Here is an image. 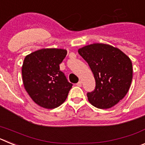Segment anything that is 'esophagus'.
I'll return each mask as SVG.
<instances>
[{
	"mask_svg": "<svg viewBox=\"0 0 145 145\" xmlns=\"http://www.w3.org/2000/svg\"><path fill=\"white\" fill-rule=\"evenodd\" d=\"M76 85L78 86H80V87L82 86V81H80H80H79L78 83V84H76Z\"/></svg>",
	"mask_w": 145,
	"mask_h": 145,
	"instance_id": "34e87169",
	"label": "esophagus"
}]
</instances>
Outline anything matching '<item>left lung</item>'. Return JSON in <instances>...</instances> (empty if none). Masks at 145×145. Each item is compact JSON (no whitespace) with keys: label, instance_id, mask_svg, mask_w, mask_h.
<instances>
[{"label":"left lung","instance_id":"1","mask_svg":"<svg viewBox=\"0 0 145 145\" xmlns=\"http://www.w3.org/2000/svg\"><path fill=\"white\" fill-rule=\"evenodd\" d=\"M93 74L95 89L87 93L92 105L108 109L116 105L130 88L133 76L130 58L118 48L104 43H93L78 49Z\"/></svg>","mask_w":145,"mask_h":145}]
</instances>
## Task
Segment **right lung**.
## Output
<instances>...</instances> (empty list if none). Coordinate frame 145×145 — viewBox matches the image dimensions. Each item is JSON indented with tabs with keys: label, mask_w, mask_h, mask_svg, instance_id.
<instances>
[{
	"label": "right lung",
	"mask_w": 145,
	"mask_h": 145,
	"mask_svg": "<svg viewBox=\"0 0 145 145\" xmlns=\"http://www.w3.org/2000/svg\"><path fill=\"white\" fill-rule=\"evenodd\" d=\"M67 53L61 48H43L24 59L23 84L29 97L40 107L54 109L66 100L72 84L60 71L59 65Z\"/></svg>",
	"instance_id": "right-lung-1"
}]
</instances>
